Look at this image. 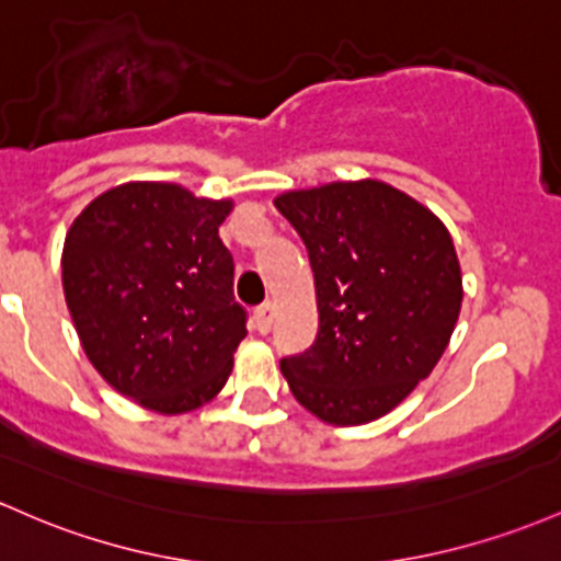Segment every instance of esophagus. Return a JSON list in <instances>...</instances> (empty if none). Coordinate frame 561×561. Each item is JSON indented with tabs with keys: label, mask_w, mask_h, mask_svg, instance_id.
<instances>
[{
	"label": "esophagus",
	"mask_w": 561,
	"mask_h": 561,
	"mask_svg": "<svg viewBox=\"0 0 561 561\" xmlns=\"http://www.w3.org/2000/svg\"><path fill=\"white\" fill-rule=\"evenodd\" d=\"M252 319H255V328L257 332H266L271 330V324H274V304H261L255 309V313H252Z\"/></svg>",
	"instance_id": "1"
}]
</instances>
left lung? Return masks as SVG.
Masks as SVG:
<instances>
[{"label": "left lung", "instance_id": "obj_1", "mask_svg": "<svg viewBox=\"0 0 561 561\" xmlns=\"http://www.w3.org/2000/svg\"><path fill=\"white\" fill-rule=\"evenodd\" d=\"M304 239L319 332L282 359L293 397L332 426L386 415L428 378L455 330L463 279L434 213L380 181L328 183L274 199Z\"/></svg>", "mask_w": 561, "mask_h": 561}]
</instances>
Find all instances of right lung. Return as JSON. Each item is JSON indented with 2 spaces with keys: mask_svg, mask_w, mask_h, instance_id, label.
Segmentation results:
<instances>
[{
  "mask_svg": "<svg viewBox=\"0 0 561 561\" xmlns=\"http://www.w3.org/2000/svg\"><path fill=\"white\" fill-rule=\"evenodd\" d=\"M229 199L175 183H122L92 199L64 244V293L84 354L108 386L162 415L226 386L248 311L218 226Z\"/></svg>",
  "mask_w": 561,
  "mask_h": 561,
  "instance_id": "right-lung-1",
  "label": "right lung"
}]
</instances>
